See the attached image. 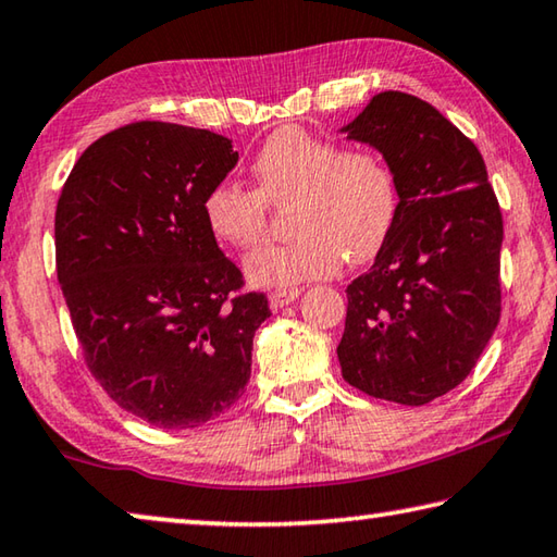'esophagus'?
Instances as JSON below:
<instances>
[{"label":"esophagus","instance_id":"esophagus-1","mask_svg":"<svg viewBox=\"0 0 557 557\" xmlns=\"http://www.w3.org/2000/svg\"><path fill=\"white\" fill-rule=\"evenodd\" d=\"M301 295V289H275L270 295V309L272 311H280L282 307H287V305H292V301H295L297 297Z\"/></svg>","mask_w":557,"mask_h":557}]
</instances>
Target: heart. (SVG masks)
<instances>
[{
    "mask_svg": "<svg viewBox=\"0 0 557 557\" xmlns=\"http://www.w3.org/2000/svg\"><path fill=\"white\" fill-rule=\"evenodd\" d=\"M256 189L219 182L201 201L207 228L221 244L248 250L265 236V205H287L292 236L252 252L246 275L258 287H292L329 277L346 258L372 260L399 214L394 170L375 150H343L287 126L252 158Z\"/></svg>",
    "mask_w": 557,
    "mask_h": 557,
    "instance_id": "b5f03b06",
    "label": "heart"
}]
</instances>
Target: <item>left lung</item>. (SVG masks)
<instances>
[{"mask_svg": "<svg viewBox=\"0 0 557 557\" xmlns=\"http://www.w3.org/2000/svg\"><path fill=\"white\" fill-rule=\"evenodd\" d=\"M341 131L380 150L399 187L389 238L346 289L341 372L421 407L470 375L499 323V201L478 146L419 97L380 92Z\"/></svg>", "mask_w": 557, "mask_h": 557, "instance_id": "1", "label": "left lung"}]
</instances>
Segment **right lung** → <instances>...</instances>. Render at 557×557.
<instances>
[{
	"label": "right lung",
	"mask_w": 557,
	"mask_h": 557,
	"mask_svg": "<svg viewBox=\"0 0 557 557\" xmlns=\"http://www.w3.org/2000/svg\"><path fill=\"white\" fill-rule=\"evenodd\" d=\"M226 136L165 121L89 146L55 209L58 282L95 380L156 429H195L250 380L265 295L207 228L201 201L236 168Z\"/></svg>",
	"instance_id": "1"
}]
</instances>
